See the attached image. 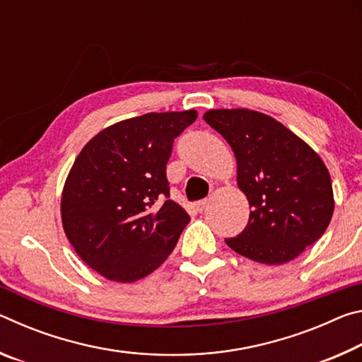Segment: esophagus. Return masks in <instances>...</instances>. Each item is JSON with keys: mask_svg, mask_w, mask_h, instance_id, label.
Listing matches in <instances>:
<instances>
[{"mask_svg": "<svg viewBox=\"0 0 362 362\" xmlns=\"http://www.w3.org/2000/svg\"><path fill=\"white\" fill-rule=\"evenodd\" d=\"M196 206V211L198 212H203L206 207H207V199H201V201H198V203L194 204Z\"/></svg>", "mask_w": 362, "mask_h": 362, "instance_id": "34e87169", "label": "esophagus"}]
</instances>
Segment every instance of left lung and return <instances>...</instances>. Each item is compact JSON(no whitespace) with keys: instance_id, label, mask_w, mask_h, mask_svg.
Listing matches in <instances>:
<instances>
[{"instance_id":"obj_1","label":"left lung","mask_w":362,"mask_h":362,"mask_svg":"<svg viewBox=\"0 0 362 362\" xmlns=\"http://www.w3.org/2000/svg\"><path fill=\"white\" fill-rule=\"evenodd\" d=\"M204 121L230 144L238 187L250 206L249 222L225 243L265 265H283L315 244L334 214L330 174L320 155L272 116L218 108Z\"/></svg>"}]
</instances>
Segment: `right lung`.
<instances>
[{
  "instance_id": "add662e5",
  "label": "right lung",
  "mask_w": 362,
  "mask_h": 362,
  "mask_svg": "<svg viewBox=\"0 0 362 362\" xmlns=\"http://www.w3.org/2000/svg\"><path fill=\"white\" fill-rule=\"evenodd\" d=\"M198 112L146 113L105 127L66 177L60 214L73 249L103 278L134 283L164 263L189 222L169 198L173 144Z\"/></svg>"
}]
</instances>
